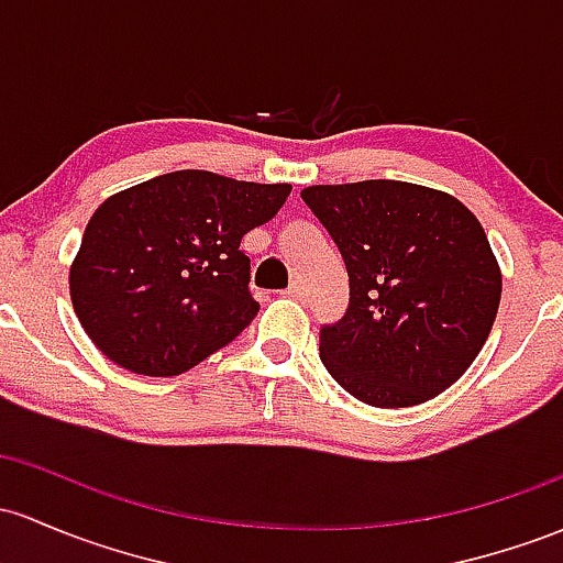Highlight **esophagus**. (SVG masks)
<instances>
[{"label":"esophagus","mask_w":563,"mask_h":563,"mask_svg":"<svg viewBox=\"0 0 563 563\" xmlns=\"http://www.w3.org/2000/svg\"><path fill=\"white\" fill-rule=\"evenodd\" d=\"M288 296H291V299H299V301H305L307 299V291H305V286H301L299 280H294L291 286H288V291H286Z\"/></svg>","instance_id":"1"}]
</instances>
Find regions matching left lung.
I'll return each instance as SVG.
<instances>
[{"label":"left lung","instance_id":"obj_1","mask_svg":"<svg viewBox=\"0 0 563 563\" xmlns=\"http://www.w3.org/2000/svg\"><path fill=\"white\" fill-rule=\"evenodd\" d=\"M301 200L350 275L347 312L320 329L333 379L379 409L452 387L489 339L503 296L481 221L446 191L387 178L307 187Z\"/></svg>","mask_w":563,"mask_h":563}]
</instances>
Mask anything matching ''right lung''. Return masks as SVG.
<instances>
[{
	"label": "right lung",
	"mask_w": 563,
	"mask_h": 563,
	"mask_svg": "<svg viewBox=\"0 0 563 563\" xmlns=\"http://www.w3.org/2000/svg\"><path fill=\"white\" fill-rule=\"evenodd\" d=\"M291 184L176 170L98 206L69 272L71 305L98 350L144 376L189 372L227 347L258 301L240 240L283 208Z\"/></svg>",
	"instance_id": "right-lung-1"
}]
</instances>
